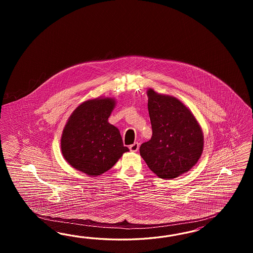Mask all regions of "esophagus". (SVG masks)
I'll return each mask as SVG.
<instances>
[{"label":"esophagus","mask_w":253,"mask_h":253,"mask_svg":"<svg viewBox=\"0 0 253 253\" xmlns=\"http://www.w3.org/2000/svg\"><path fill=\"white\" fill-rule=\"evenodd\" d=\"M129 148H130V150L131 152H136L138 149H139V144H138V143H134V144L130 145V146H129Z\"/></svg>","instance_id":"1"}]
</instances>
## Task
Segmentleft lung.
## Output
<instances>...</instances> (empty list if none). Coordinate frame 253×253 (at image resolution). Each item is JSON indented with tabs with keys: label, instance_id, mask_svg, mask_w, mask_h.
<instances>
[{
	"label": "left lung",
	"instance_id": "8db88e82",
	"mask_svg": "<svg viewBox=\"0 0 253 253\" xmlns=\"http://www.w3.org/2000/svg\"><path fill=\"white\" fill-rule=\"evenodd\" d=\"M152 137L140 146L148 168L162 179L191 169L203 151L204 136L191 110L176 97L147 90Z\"/></svg>",
	"mask_w": 253,
	"mask_h": 253
}]
</instances>
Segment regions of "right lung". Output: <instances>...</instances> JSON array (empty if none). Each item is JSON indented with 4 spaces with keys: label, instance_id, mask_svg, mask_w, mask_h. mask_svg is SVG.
<instances>
[{
    "label": "right lung",
    "instance_id": "1",
    "mask_svg": "<svg viewBox=\"0 0 253 253\" xmlns=\"http://www.w3.org/2000/svg\"><path fill=\"white\" fill-rule=\"evenodd\" d=\"M116 106L111 97L82 103L66 123L61 151L69 165L89 176H98L112 168L129 148L123 146L119 129L108 123Z\"/></svg>",
    "mask_w": 253,
    "mask_h": 253
}]
</instances>
